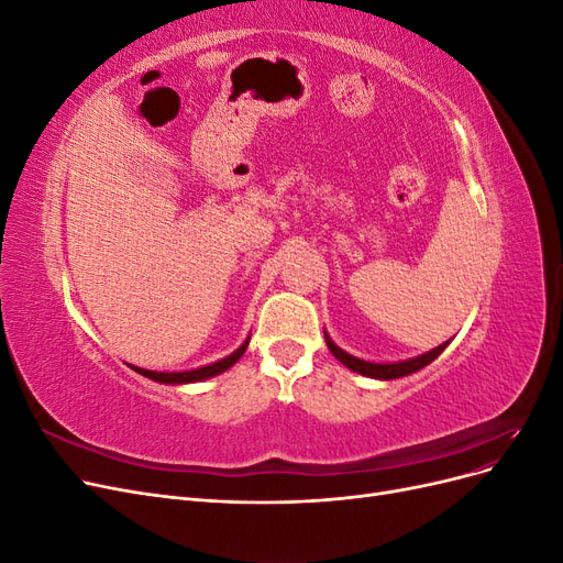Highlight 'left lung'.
<instances>
[{
    "instance_id": "left-lung-1",
    "label": "left lung",
    "mask_w": 563,
    "mask_h": 563,
    "mask_svg": "<svg viewBox=\"0 0 563 563\" xmlns=\"http://www.w3.org/2000/svg\"><path fill=\"white\" fill-rule=\"evenodd\" d=\"M323 338H327V345H329V350L333 352V356L338 362H343L347 368H352V371H356V373H362V376H368V378H380V380H395V378H401V376H411V373H416V371H420V368H424L428 366L430 362H434L437 356L446 350V345L449 343H444V345H439V347H434L432 352H428V354H420V356H416V360H408V362H397V364H373V362H364V360H356V356H352V354H347V352H343L340 350L333 340L323 333Z\"/></svg>"
}]
</instances>
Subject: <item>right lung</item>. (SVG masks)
I'll use <instances>...</instances> for the list:
<instances>
[{
    "instance_id": "1",
    "label": "right lung",
    "mask_w": 563,
    "mask_h": 563,
    "mask_svg": "<svg viewBox=\"0 0 563 563\" xmlns=\"http://www.w3.org/2000/svg\"><path fill=\"white\" fill-rule=\"evenodd\" d=\"M249 347V338L246 343L234 350L230 356H225V360H220L216 364H209V366H201V368H195V371H180V373H159V371H147V368H139V366H131L133 371H139L141 376L150 378V380H157V383H166V385H180V383H197V380H207V378H213L218 376V373L228 371L232 364L240 362V356L246 352Z\"/></svg>"
}]
</instances>
